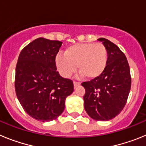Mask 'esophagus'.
Returning a JSON list of instances; mask_svg holds the SVG:
<instances>
[{
    "instance_id": "34e87169",
    "label": "esophagus",
    "mask_w": 146,
    "mask_h": 146,
    "mask_svg": "<svg viewBox=\"0 0 146 146\" xmlns=\"http://www.w3.org/2000/svg\"><path fill=\"white\" fill-rule=\"evenodd\" d=\"M80 85V82H75V81H74V88L77 87V86H79Z\"/></svg>"
}]
</instances>
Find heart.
<instances>
[{
	"label": "heart",
	"instance_id": "b5f03b06",
	"mask_svg": "<svg viewBox=\"0 0 146 146\" xmlns=\"http://www.w3.org/2000/svg\"><path fill=\"white\" fill-rule=\"evenodd\" d=\"M64 55L55 56V64L59 74L69 78L77 69L78 77L85 76L88 80L99 78L108 64V50L102 44L80 43L69 46Z\"/></svg>",
	"mask_w": 146,
	"mask_h": 146
}]
</instances>
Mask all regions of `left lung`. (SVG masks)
<instances>
[{"label": "left lung", "mask_w": 146, "mask_h": 146, "mask_svg": "<svg viewBox=\"0 0 146 146\" xmlns=\"http://www.w3.org/2000/svg\"><path fill=\"white\" fill-rule=\"evenodd\" d=\"M108 50L106 69L99 78L84 82V108L96 121H106L117 116L124 108L130 88L131 76L126 56L116 45L104 38H98Z\"/></svg>", "instance_id": "obj_1"}]
</instances>
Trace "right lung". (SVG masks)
<instances>
[{"label": "right lung", "instance_id": "right-lung-1", "mask_svg": "<svg viewBox=\"0 0 146 146\" xmlns=\"http://www.w3.org/2000/svg\"><path fill=\"white\" fill-rule=\"evenodd\" d=\"M63 42L44 38L33 40L18 58L15 91L24 110L41 121H51L60 115L66 98L74 91L72 80L57 72L55 56Z\"/></svg>", "mask_w": 146, "mask_h": 146}]
</instances>
